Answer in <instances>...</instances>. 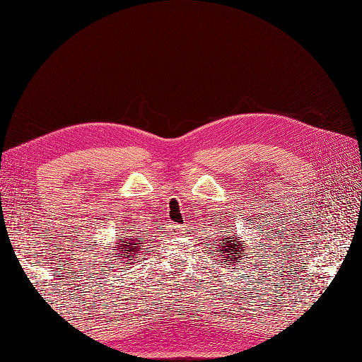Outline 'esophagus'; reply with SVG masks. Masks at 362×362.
Here are the masks:
<instances>
[{"label": "esophagus", "instance_id": "esophagus-1", "mask_svg": "<svg viewBox=\"0 0 362 362\" xmlns=\"http://www.w3.org/2000/svg\"><path fill=\"white\" fill-rule=\"evenodd\" d=\"M183 230H185V226H180V224H173V226H171V233H173V235L183 233Z\"/></svg>", "mask_w": 362, "mask_h": 362}]
</instances>
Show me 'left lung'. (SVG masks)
<instances>
[{"label":"left lung","mask_w":362,"mask_h":362,"mask_svg":"<svg viewBox=\"0 0 362 362\" xmlns=\"http://www.w3.org/2000/svg\"><path fill=\"white\" fill-rule=\"evenodd\" d=\"M239 239H233V238H230V240H227V242H214L216 243V246H221V250H220V254H223V259H226V261H229L230 262V265L233 264V261L235 262H239L238 259L240 258L239 255H242L243 254V248H245V245H239ZM224 261V262H226Z\"/></svg>","instance_id":"1"}]
</instances>
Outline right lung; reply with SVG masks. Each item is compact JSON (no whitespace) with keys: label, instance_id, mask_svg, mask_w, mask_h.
<instances>
[{"label":"right lung","instance_id":"add662e5","mask_svg":"<svg viewBox=\"0 0 362 362\" xmlns=\"http://www.w3.org/2000/svg\"><path fill=\"white\" fill-rule=\"evenodd\" d=\"M132 238V236H130ZM132 242H135V239H130L129 242L127 240H123V243H119V246H117V250L116 251H119V250H124V251H129V254L130 255H126L124 258H127V257H133V254H135V251L138 250L136 246H133V245H136V243H132ZM136 255V254H135ZM129 262V261H127Z\"/></svg>","mask_w":362,"mask_h":362}]
</instances>
